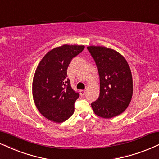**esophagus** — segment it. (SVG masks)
<instances>
[{"label": "esophagus", "instance_id": "1", "mask_svg": "<svg viewBox=\"0 0 159 159\" xmlns=\"http://www.w3.org/2000/svg\"><path fill=\"white\" fill-rule=\"evenodd\" d=\"M85 94V90H81V91H80V95L84 96Z\"/></svg>", "mask_w": 159, "mask_h": 159}]
</instances>
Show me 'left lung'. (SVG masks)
Returning a JSON list of instances; mask_svg holds the SVG:
<instances>
[{"label": "left lung", "instance_id": "1", "mask_svg": "<svg viewBox=\"0 0 159 159\" xmlns=\"http://www.w3.org/2000/svg\"><path fill=\"white\" fill-rule=\"evenodd\" d=\"M97 66L100 93L91 103L95 114L111 119L123 113L133 96V78L127 60L116 51L104 46H88Z\"/></svg>", "mask_w": 159, "mask_h": 159}]
</instances>
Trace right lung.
Masks as SVG:
<instances>
[{
    "mask_svg": "<svg viewBox=\"0 0 159 159\" xmlns=\"http://www.w3.org/2000/svg\"><path fill=\"white\" fill-rule=\"evenodd\" d=\"M85 46L63 45L48 52L35 70L32 94L41 114L54 122L67 120L74 113L79 93L74 91L67 78V69L74 57Z\"/></svg>",
    "mask_w": 159,
    "mask_h": 159,
    "instance_id": "1",
    "label": "right lung"
}]
</instances>
